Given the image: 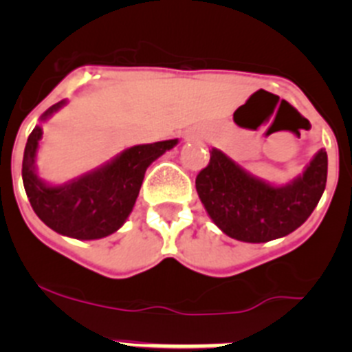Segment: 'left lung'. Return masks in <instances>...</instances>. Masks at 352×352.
<instances>
[{"label": "left lung", "mask_w": 352, "mask_h": 352, "mask_svg": "<svg viewBox=\"0 0 352 352\" xmlns=\"http://www.w3.org/2000/svg\"><path fill=\"white\" fill-rule=\"evenodd\" d=\"M328 155L319 149L303 173L275 185L239 166L222 149L195 178L199 199L223 234L245 243H266L296 231L316 210L326 188Z\"/></svg>", "instance_id": "left-lung-1"}]
</instances>
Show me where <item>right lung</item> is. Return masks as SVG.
<instances>
[{"instance_id": "right-lung-1", "label": "right lung", "mask_w": 352, "mask_h": 352, "mask_svg": "<svg viewBox=\"0 0 352 352\" xmlns=\"http://www.w3.org/2000/svg\"><path fill=\"white\" fill-rule=\"evenodd\" d=\"M65 105L67 100L51 105L28 138L23 158L24 190L38 219L58 234L86 241L105 238L116 232L132 213L146 169L178 144V139L130 146L76 178L49 183L36 170L42 123Z\"/></svg>"}]
</instances>
